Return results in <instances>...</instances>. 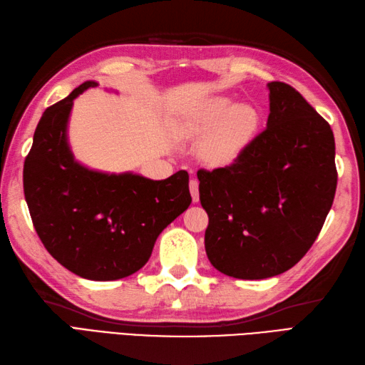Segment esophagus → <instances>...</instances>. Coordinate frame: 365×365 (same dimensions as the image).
<instances>
[{
	"mask_svg": "<svg viewBox=\"0 0 365 365\" xmlns=\"http://www.w3.org/2000/svg\"><path fill=\"white\" fill-rule=\"evenodd\" d=\"M190 192H191L192 202L197 204L199 202V182L196 180V178L190 180Z\"/></svg>",
	"mask_w": 365,
	"mask_h": 365,
	"instance_id": "obj_1",
	"label": "esophagus"
}]
</instances>
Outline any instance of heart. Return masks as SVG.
<instances>
[{
	"instance_id": "heart-1",
	"label": "heart",
	"mask_w": 365,
	"mask_h": 365,
	"mask_svg": "<svg viewBox=\"0 0 365 365\" xmlns=\"http://www.w3.org/2000/svg\"><path fill=\"white\" fill-rule=\"evenodd\" d=\"M257 128V113L247 105H234L226 97L213 98L202 111L185 123L192 138H207L204 158L215 166L234 161Z\"/></svg>"
}]
</instances>
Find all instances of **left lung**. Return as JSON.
I'll list each match as a JSON object with an SVG mask.
<instances>
[{"mask_svg":"<svg viewBox=\"0 0 365 365\" xmlns=\"http://www.w3.org/2000/svg\"><path fill=\"white\" fill-rule=\"evenodd\" d=\"M267 86V128L230 166L197 170L207 257L237 279L273 277L297 265L319 237L337 187L329 123L290 84Z\"/></svg>","mask_w":365,"mask_h":365,"instance_id":"1","label":"left lung"}]
</instances>
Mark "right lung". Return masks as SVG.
I'll use <instances>...</instances> for the list:
<instances>
[{
	"label": "right lung",
	"mask_w": 365,
	"mask_h": 365,
	"mask_svg": "<svg viewBox=\"0 0 365 365\" xmlns=\"http://www.w3.org/2000/svg\"><path fill=\"white\" fill-rule=\"evenodd\" d=\"M96 86L84 81L46 108L23 166V190L37 235L61 265L91 281H115L141 269L158 235L190 207V177L178 170L150 180L76 161L68 118L73 100Z\"/></svg>",
	"instance_id": "right-lung-1"
}]
</instances>
